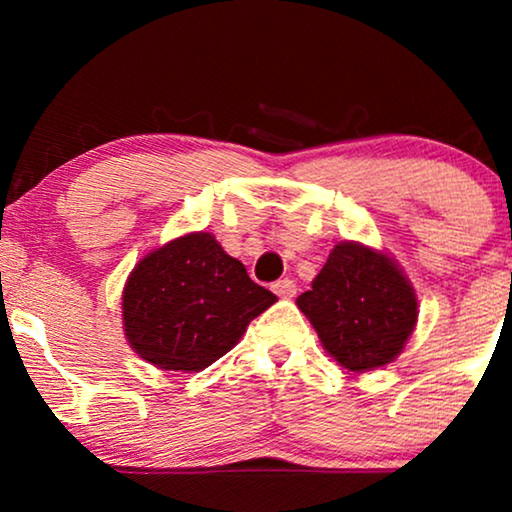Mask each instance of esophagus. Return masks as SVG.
<instances>
[{"label":"esophagus","mask_w":512,"mask_h":512,"mask_svg":"<svg viewBox=\"0 0 512 512\" xmlns=\"http://www.w3.org/2000/svg\"><path fill=\"white\" fill-rule=\"evenodd\" d=\"M272 291L277 293L279 298H293L296 296V282H293V279H279V282H275L272 284Z\"/></svg>","instance_id":"obj_1"}]
</instances>
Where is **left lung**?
Segmentation results:
<instances>
[{
    "instance_id": "obj_1",
    "label": "left lung",
    "mask_w": 512,
    "mask_h": 512,
    "mask_svg": "<svg viewBox=\"0 0 512 512\" xmlns=\"http://www.w3.org/2000/svg\"><path fill=\"white\" fill-rule=\"evenodd\" d=\"M296 303L326 352L356 373L394 361L417 321L415 291L398 265L354 242L335 244Z\"/></svg>"
}]
</instances>
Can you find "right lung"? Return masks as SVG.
<instances>
[{"mask_svg": "<svg viewBox=\"0 0 512 512\" xmlns=\"http://www.w3.org/2000/svg\"><path fill=\"white\" fill-rule=\"evenodd\" d=\"M275 300L214 235L191 233L137 263L123 291V326L144 361L198 373L230 352Z\"/></svg>", "mask_w": 512, "mask_h": 512, "instance_id": "right-lung-1", "label": "right lung"}]
</instances>
